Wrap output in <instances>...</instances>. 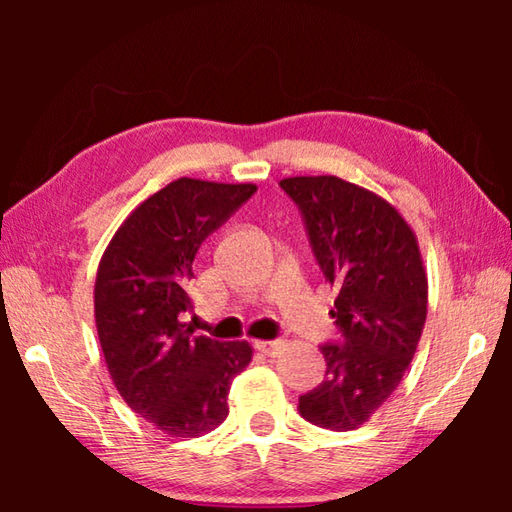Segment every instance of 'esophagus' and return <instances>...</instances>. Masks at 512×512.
Masks as SVG:
<instances>
[{
  "label": "esophagus",
  "mask_w": 512,
  "mask_h": 512,
  "mask_svg": "<svg viewBox=\"0 0 512 512\" xmlns=\"http://www.w3.org/2000/svg\"><path fill=\"white\" fill-rule=\"evenodd\" d=\"M255 348L259 352L268 354V357H275V354L284 348V341H280V339H275V341H255Z\"/></svg>",
  "instance_id": "obj_1"
}]
</instances>
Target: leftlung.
<instances>
[{
  "instance_id": "8db88e82",
  "label": "left lung",
  "mask_w": 512,
  "mask_h": 512,
  "mask_svg": "<svg viewBox=\"0 0 512 512\" xmlns=\"http://www.w3.org/2000/svg\"><path fill=\"white\" fill-rule=\"evenodd\" d=\"M280 187L305 216L343 345L320 348L325 381L298 411L323 429L352 431L400 386L427 320L429 282L418 237L397 207L336 176H293Z\"/></svg>"
}]
</instances>
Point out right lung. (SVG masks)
Here are the masks:
<instances>
[{
	"mask_svg": "<svg viewBox=\"0 0 512 512\" xmlns=\"http://www.w3.org/2000/svg\"><path fill=\"white\" fill-rule=\"evenodd\" d=\"M257 192L253 183L178 178L119 225L94 282V323L110 379L146 422L196 438L228 418L230 381L253 361L248 341L196 336L189 282L205 237Z\"/></svg>",
	"mask_w": 512,
	"mask_h": 512,
	"instance_id": "add662e5",
	"label": "right lung"
}]
</instances>
